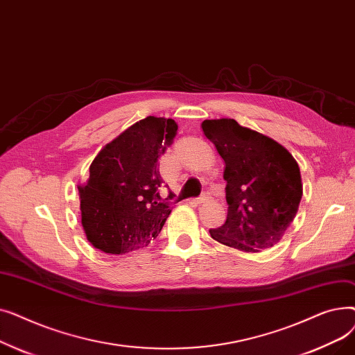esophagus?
I'll return each mask as SVG.
<instances>
[{
    "label": "esophagus",
    "mask_w": 355,
    "mask_h": 355,
    "mask_svg": "<svg viewBox=\"0 0 355 355\" xmlns=\"http://www.w3.org/2000/svg\"><path fill=\"white\" fill-rule=\"evenodd\" d=\"M209 200V196L207 194H202L201 197H198V198H193V200H190V204H194V206H198V204H202V202H206Z\"/></svg>",
    "instance_id": "esophagus-1"
}]
</instances>
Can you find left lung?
Instances as JSON below:
<instances>
[{"label": "left lung", "instance_id": "1", "mask_svg": "<svg viewBox=\"0 0 355 355\" xmlns=\"http://www.w3.org/2000/svg\"><path fill=\"white\" fill-rule=\"evenodd\" d=\"M201 128L226 164L227 218L210 229L211 237L246 253L273 248L302 198L297 162L285 146L234 119H206Z\"/></svg>", "mask_w": 355, "mask_h": 355}]
</instances>
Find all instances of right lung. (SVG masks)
<instances>
[{
	"label": "right lung",
	"mask_w": 355,
	"mask_h": 355,
	"mask_svg": "<svg viewBox=\"0 0 355 355\" xmlns=\"http://www.w3.org/2000/svg\"><path fill=\"white\" fill-rule=\"evenodd\" d=\"M174 119L146 116L106 144L79 185L82 226L96 249L123 254L148 246L171 213L161 201L158 159L173 144Z\"/></svg>",
	"instance_id": "obj_1"
}]
</instances>
